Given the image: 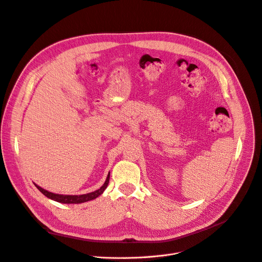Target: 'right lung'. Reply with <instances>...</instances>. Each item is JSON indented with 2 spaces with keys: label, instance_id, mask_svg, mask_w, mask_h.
I'll use <instances>...</instances> for the list:
<instances>
[{
  "label": "right lung",
  "instance_id": "1",
  "mask_svg": "<svg viewBox=\"0 0 262 262\" xmlns=\"http://www.w3.org/2000/svg\"><path fill=\"white\" fill-rule=\"evenodd\" d=\"M109 178H110V172L107 176V179L105 184L100 187L98 190L91 192V193H87V194H83V195H61V194H54L51 192H48L46 190H44L43 188L38 187L37 185H35V187L41 191L46 197L57 201V203H62V204H82V203H86V201L92 200L96 197H98L100 194H103V192L106 190L108 184H109Z\"/></svg>",
  "mask_w": 262,
  "mask_h": 262
}]
</instances>
